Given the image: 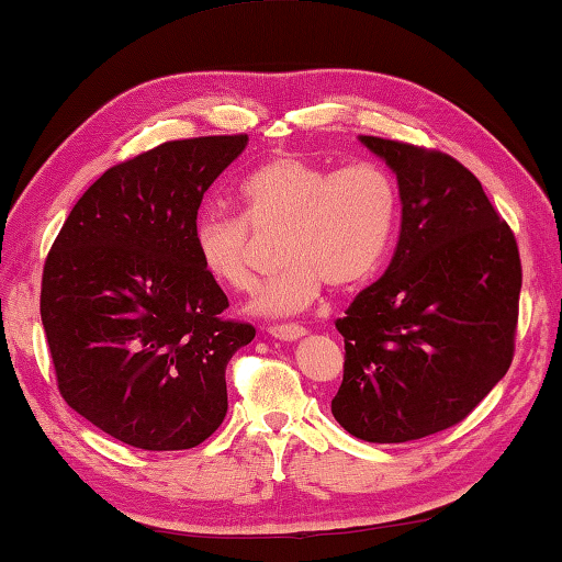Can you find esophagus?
Segmentation results:
<instances>
[{"instance_id": "esophagus-1", "label": "esophagus", "mask_w": 562, "mask_h": 562, "mask_svg": "<svg viewBox=\"0 0 562 562\" xmlns=\"http://www.w3.org/2000/svg\"><path fill=\"white\" fill-rule=\"evenodd\" d=\"M268 334H270L272 338H278V340H296V338H302L306 331H304L302 326L284 324V326H270Z\"/></svg>"}]
</instances>
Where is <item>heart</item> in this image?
<instances>
[{
  "mask_svg": "<svg viewBox=\"0 0 562 562\" xmlns=\"http://www.w3.org/2000/svg\"><path fill=\"white\" fill-rule=\"evenodd\" d=\"M238 200L244 216H200L194 252L209 278L244 292L256 282L252 231H280L284 266L248 304L260 316L304 312L326 282L350 290L370 280L390 248L397 218V190L375 162L331 170L300 156H280L248 175Z\"/></svg>",
  "mask_w": 562,
  "mask_h": 562,
  "instance_id": "heart-1",
  "label": "heart"
}]
</instances>
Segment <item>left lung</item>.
<instances>
[{
  "label": "left lung",
  "instance_id": "1",
  "mask_svg": "<svg viewBox=\"0 0 562 562\" xmlns=\"http://www.w3.org/2000/svg\"><path fill=\"white\" fill-rule=\"evenodd\" d=\"M397 175L402 231L382 278L336 328L346 340L336 422L404 443L463 422L512 366L521 260L507 222L456 158L360 136Z\"/></svg>",
  "mask_w": 562,
  "mask_h": 562
}]
</instances>
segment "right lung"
Here are the masks:
<instances>
[{
	"instance_id": "1",
	"label": "right lung",
	"mask_w": 562,
	"mask_h": 562,
	"mask_svg": "<svg viewBox=\"0 0 562 562\" xmlns=\"http://www.w3.org/2000/svg\"><path fill=\"white\" fill-rule=\"evenodd\" d=\"M248 136L170 140L109 168L46 258L41 322L63 400L143 450H184L222 426L226 366L256 338L224 322L228 300L202 270V196Z\"/></svg>"
}]
</instances>
